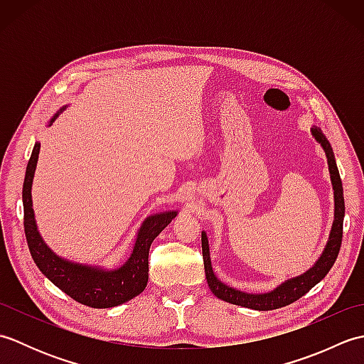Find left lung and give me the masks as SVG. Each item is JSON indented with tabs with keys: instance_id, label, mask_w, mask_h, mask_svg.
<instances>
[{
	"instance_id": "left-lung-1",
	"label": "left lung",
	"mask_w": 364,
	"mask_h": 364,
	"mask_svg": "<svg viewBox=\"0 0 364 364\" xmlns=\"http://www.w3.org/2000/svg\"><path fill=\"white\" fill-rule=\"evenodd\" d=\"M311 133L316 141H318L323 151L327 154V162H328V170L331 176V184H333L335 191V220L333 227H331V233L328 237V242L326 245V250L322 252L321 258L316 261V264L308 269L305 274H301L296 278H291V280H286L282 283L278 288L274 291L266 292V294H249L230 288L225 283H222L218 277L214 275L213 267H211V259H210V245H208V237L205 231H202V250H203V262H205V274L208 286L213 291L215 297L220 300H225L228 304L252 308V310L258 311H269V310H277V308H282L286 305H291L292 301L299 300L301 296L310 291L313 286L318 284L323 277L328 274L331 266L335 264L338 258L339 249H341L343 242V222H344V192H343V181L341 176H339L335 154L331 151V146L326 136L322 134L319 128H311Z\"/></svg>"
}]
</instances>
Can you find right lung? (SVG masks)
Here are the masks:
<instances>
[{
  "label": "right lung",
  "instance_id": "right-lung-1",
  "mask_svg": "<svg viewBox=\"0 0 364 364\" xmlns=\"http://www.w3.org/2000/svg\"><path fill=\"white\" fill-rule=\"evenodd\" d=\"M64 109L65 107H63L60 112ZM58 115L59 114L50 120V125L56 120ZM38 151H41V144L36 142L26 167L25 183H23V211H25V222L23 223H25V235L31 257H33L37 267L67 296L90 308H112L139 296L149 282L150 245L154 237L172 222L176 211H166L146 218L137 233L133 253L125 264L119 269L105 270L67 261L58 257L43 242L37 231L31 186H33Z\"/></svg>",
  "mask_w": 364,
  "mask_h": 364
}]
</instances>
